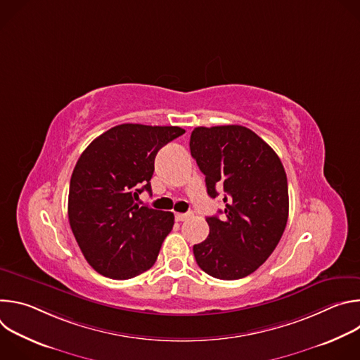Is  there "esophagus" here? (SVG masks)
<instances>
[{
	"label": "esophagus",
	"instance_id": "esophagus-1",
	"mask_svg": "<svg viewBox=\"0 0 360 360\" xmlns=\"http://www.w3.org/2000/svg\"><path fill=\"white\" fill-rule=\"evenodd\" d=\"M189 217H191V214H175V219H176L178 222H182V221L188 219Z\"/></svg>",
	"mask_w": 360,
	"mask_h": 360
}]
</instances>
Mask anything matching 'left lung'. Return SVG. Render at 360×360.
Segmentation results:
<instances>
[{"label": "left lung", "instance_id": "1", "mask_svg": "<svg viewBox=\"0 0 360 360\" xmlns=\"http://www.w3.org/2000/svg\"><path fill=\"white\" fill-rule=\"evenodd\" d=\"M191 155L217 198L224 188V217H208L210 235L193 245L199 268L235 281L258 269L279 243L289 214L288 179L276 152L240 125L198 127ZM222 214V211H219Z\"/></svg>", "mask_w": 360, "mask_h": 360}]
</instances>
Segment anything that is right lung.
I'll return each instance as SVG.
<instances>
[{
	"label": "right lung",
	"instance_id": "1",
	"mask_svg": "<svg viewBox=\"0 0 360 360\" xmlns=\"http://www.w3.org/2000/svg\"><path fill=\"white\" fill-rule=\"evenodd\" d=\"M185 134L179 127L117 125L95 138L74 168L68 219L86 262L111 279H131L155 264L174 214L139 207L150 193L158 150Z\"/></svg>",
	"mask_w": 360,
	"mask_h": 360
}]
</instances>
